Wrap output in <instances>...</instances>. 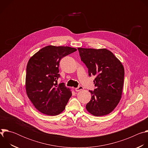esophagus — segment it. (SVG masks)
<instances>
[{"instance_id": "1", "label": "esophagus", "mask_w": 148, "mask_h": 148, "mask_svg": "<svg viewBox=\"0 0 148 148\" xmlns=\"http://www.w3.org/2000/svg\"><path fill=\"white\" fill-rule=\"evenodd\" d=\"M83 89H84V87H83L82 86H79V87H78L77 88H76L75 90V91H76L77 92H78V91H79L82 90Z\"/></svg>"}]
</instances>
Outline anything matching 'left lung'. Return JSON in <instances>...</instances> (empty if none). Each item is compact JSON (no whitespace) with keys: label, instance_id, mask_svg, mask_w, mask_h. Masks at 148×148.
<instances>
[{"label":"left lung","instance_id":"left-lung-1","mask_svg":"<svg viewBox=\"0 0 148 148\" xmlns=\"http://www.w3.org/2000/svg\"><path fill=\"white\" fill-rule=\"evenodd\" d=\"M81 61L88 69L89 76L94 75V91L86 109L99 116L111 113L120 101L122 93L124 68L121 61L106 49L78 48Z\"/></svg>","mask_w":148,"mask_h":148}]
</instances>
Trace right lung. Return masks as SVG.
<instances>
[{"label": "right lung", "instance_id": "1", "mask_svg": "<svg viewBox=\"0 0 148 148\" xmlns=\"http://www.w3.org/2000/svg\"><path fill=\"white\" fill-rule=\"evenodd\" d=\"M77 51L67 46H48L29 60L26 75L27 95L35 108L44 114L55 116L64 110L72 95L64 83L57 84L62 58Z\"/></svg>", "mask_w": 148, "mask_h": 148}]
</instances>
